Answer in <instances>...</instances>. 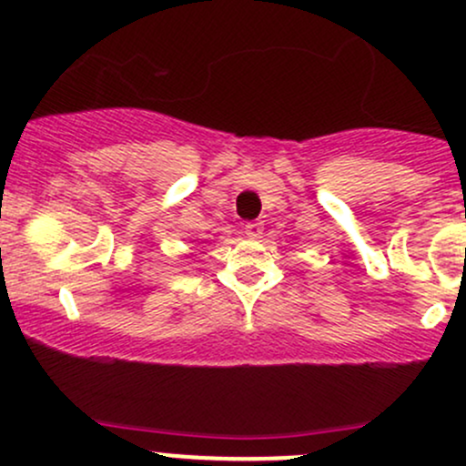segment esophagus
Masks as SVG:
<instances>
[{
	"instance_id": "obj_1",
	"label": "esophagus",
	"mask_w": 466,
	"mask_h": 466,
	"mask_svg": "<svg viewBox=\"0 0 466 466\" xmlns=\"http://www.w3.org/2000/svg\"><path fill=\"white\" fill-rule=\"evenodd\" d=\"M245 234H248L249 238H258L260 234H263V223H256V221L245 223Z\"/></svg>"
}]
</instances>
